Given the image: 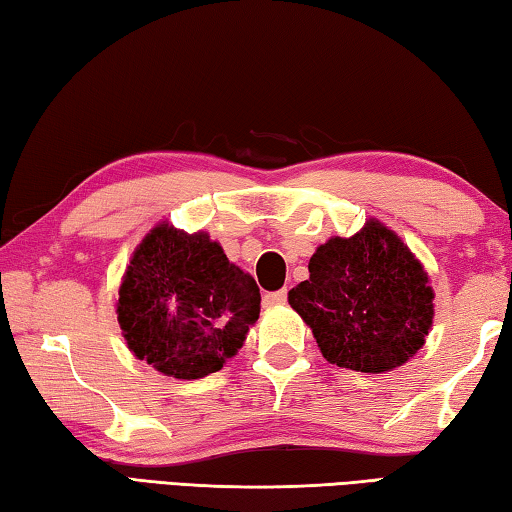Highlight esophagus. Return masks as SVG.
I'll list each match as a JSON object with an SVG mask.
<instances>
[{
    "instance_id": "obj_1",
    "label": "esophagus",
    "mask_w": 512,
    "mask_h": 512,
    "mask_svg": "<svg viewBox=\"0 0 512 512\" xmlns=\"http://www.w3.org/2000/svg\"><path fill=\"white\" fill-rule=\"evenodd\" d=\"M287 302V289H280V291H268L264 293V305L273 307V305H284Z\"/></svg>"
}]
</instances>
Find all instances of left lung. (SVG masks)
I'll return each mask as SVG.
<instances>
[{"label":"left lung","mask_w":512,"mask_h":512,"mask_svg":"<svg viewBox=\"0 0 512 512\" xmlns=\"http://www.w3.org/2000/svg\"><path fill=\"white\" fill-rule=\"evenodd\" d=\"M289 305L311 327L329 363L386 372L422 348L433 318V291L402 239L377 221L350 239L334 237L309 259V280Z\"/></svg>","instance_id":"1"}]
</instances>
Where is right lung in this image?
<instances>
[{"mask_svg":"<svg viewBox=\"0 0 512 512\" xmlns=\"http://www.w3.org/2000/svg\"><path fill=\"white\" fill-rule=\"evenodd\" d=\"M253 277L205 232L153 228L119 289L117 318L137 359L176 379L223 368L259 318Z\"/></svg>","mask_w":512,"mask_h":512,"instance_id":"add662e5","label":"right lung"}]
</instances>
